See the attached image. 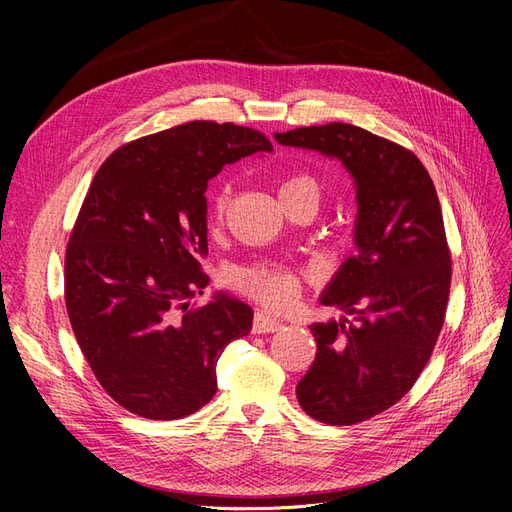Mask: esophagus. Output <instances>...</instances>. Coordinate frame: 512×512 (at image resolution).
Returning a JSON list of instances; mask_svg holds the SVG:
<instances>
[{"label":"esophagus","instance_id":"obj_1","mask_svg":"<svg viewBox=\"0 0 512 512\" xmlns=\"http://www.w3.org/2000/svg\"><path fill=\"white\" fill-rule=\"evenodd\" d=\"M284 324L280 319L267 315L263 311H257L255 313V319H253V332L255 334H272V332H278Z\"/></svg>","mask_w":512,"mask_h":512}]
</instances>
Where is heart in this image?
<instances>
[{
    "label": "heart",
    "instance_id": "obj_1",
    "mask_svg": "<svg viewBox=\"0 0 512 512\" xmlns=\"http://www.w3.org/2000/svg\"><path fill=\"white\" fill-rule=\"evenodd\" d=\"M232 188L228 182L215 184L207 193L209 220L220 224L230 207ZM319 182L309 174H292L280 184V199L284 197H311L319 203ZM305 274L290 265L274 261H257L253 265L240 267L234 274V284L247 292L255 301L272 309H290L299 301Z\"/></svg>",
    "mask_w": 512,
    "mask_h": 512
}]
</instances>
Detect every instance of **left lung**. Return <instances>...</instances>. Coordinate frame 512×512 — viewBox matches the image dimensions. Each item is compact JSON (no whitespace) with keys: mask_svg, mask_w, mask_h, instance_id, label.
Returning a JSON list of instances; mask_svg holds the SVG:
<instances>
[{"mask_svg":"<svg viewBox=\"0 0 512 512\" xmlns=\"http://www.w3.org/2000/svg\"><path fill=\"white\" fill-rule=\"evenodd\" d=\"M276 141L336 157L355 180L357 255L319 297L353 321L311 326L317 353L297 398L321 423H361L413 388L444 326L452 267L436 186L413 151L353 124Z\"/></svg>","mask_w":512,"mask_h":512,"instance_id":"8db88e82","label":"left lung"}]
</instances>
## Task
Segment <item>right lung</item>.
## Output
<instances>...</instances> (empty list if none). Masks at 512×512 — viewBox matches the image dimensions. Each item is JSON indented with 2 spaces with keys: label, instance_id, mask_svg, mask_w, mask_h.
<instances>
[{
  "label": "right lung",
  "instance_id": "right-lung-1",
  "mask_svg": "<svg viewBox=\"0 0 512 512\" xmlns=\"http://www.w3.org/2000/svg\"><path fill=\"white\" fill-rule=\"evenodd\" d=\"M272 149L259 130L195 120L122 145L97 170L66 249V309L97 382L126 411L193 415L218 390L226 344L251 332L253 309L228 294L188 305L209 284L207 182Z\"/></svg>",
  "mask_w": 512,
  "mask_h": 512
}]
</instances>
